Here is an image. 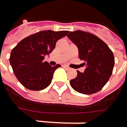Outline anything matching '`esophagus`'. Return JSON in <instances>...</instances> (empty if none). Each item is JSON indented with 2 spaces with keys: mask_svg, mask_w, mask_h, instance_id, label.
I'll return each mask as SVG.
<instances>
[{
  "mask_svg": "<svg viewBox=\"0 0 127 127\" xmlns=\"http://www.w3.org/2000/svg\"><path fill=\"white\" fill-rule=\"evenodd\" d=\"M63 67H64V68H66V69H70V67H68L67 65H66V64H64Z\"/></svg>",
  "mask_w": 127,
  "mask_h": 127,
  "instance_id": "34e87169",
  "label": "esophagus"
}]
</instances>
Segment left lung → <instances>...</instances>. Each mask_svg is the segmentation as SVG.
Segmentation results:
<instances>
[{"label": "left lung", "mask_w": 127, "mask_h": 127, "mask_svg": "<svg viewBox=\"0 0 127 127\" xmlns=\"http://www.w3.org/2000/svg\"><path fill=\"white\" fill-rule=\"evenodd\" d=\"M67 37L79 49V57L85 70H77V76L70 81V86L82 94H93L103 88L110 78L115 58L108 45L97 36L83 31L70 32Z\"/></svg>", "instance_id": "obj_1"}]
</instances>
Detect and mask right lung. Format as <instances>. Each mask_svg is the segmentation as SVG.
<instances>
[{
  "instance_id": "obj_1",
  "label": "right lung",
  "mask_w": 127,
  "mask_h": 127,
  "mask_svg": "<svg viewBox=\"0 0 127 127\" xmlns=\"http://www.w3.org/2000/svg\"><path fill=\"white\" fill-rule=\"evenodd\" d=\"M68 31H41L22 39L14 48L9 62L18 81L26 88L42 90L51 82L57 67L44 62L46 54L52 52L57 42L67 35Z\"/></svg>"
}]
</instances>
